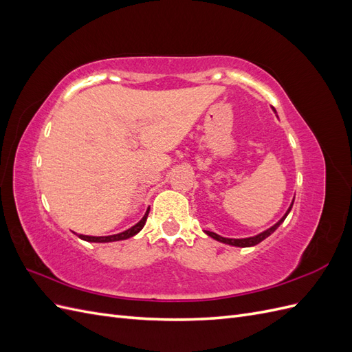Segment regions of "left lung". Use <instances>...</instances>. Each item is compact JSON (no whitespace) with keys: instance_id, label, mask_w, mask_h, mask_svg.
<instances>
[{"instance_id":"1","label":"left lung","mask_w":352,"mask_h":352,"mask_svg":"<svg viewBox=\"0 0 352 352\" xmlns=\"http://www.w3.org/2000/svg\"><path fill=\"white\" fill-rule=\"evenodd\" d=\"M292 206H294V201L291 202V206H289V208L286 210V212L283 214V217L276 223V225H273L272 228H269V229H265L264 232H261V233H258V235H255V236H250V238H241V239H233V238H223V236H220V235H217V233H214V232H210V230H204L207 235L210 236V238H212V239H216V241H219V242H223V243H228V245H232V247H241V248H247V247H254V245H257V243H260L261 241H264L265 238H269L272 233L278 229L282 223L285 221V219H286V216L289 214V211H291V208H292Z\"/></svg>"}]
</instances>
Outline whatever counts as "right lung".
Masks as SVG:
<instances>
[{"label": "right lung", "mask_w": 352, "mask_h": 352, "mask_svg": "<svg viewBox=\"0 0 352 352\" xmlns=\"http://www.w3.org/2000/svg\"><path fill=\"white\" fill-rule=\"evenodd\" d=\"M148 212H150V208L146 210L144 217H142L140 221H138L135 226H132L131 229H127V230H124V232H122V233H116V235H109V236H89V235H78V233H76V235H78L80 239L87 241V242H100V243H102V242H114V241L129 239V238L135 236L136 233H140V232L142 230V228L145 226Z\"/></svg>", "instance_id": "right-lung-1"}]
</instances>
